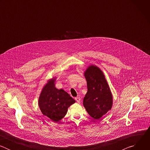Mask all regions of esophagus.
<instances>
[{
    "label": "esophagus",
    "instance_id": "1",
    "mask_svg": "<svg viewBox=\"0 0 150 150\" xmlns=\"http://www.w3.org/2000/svg\"><path fill=\"white\" fill-rule=\"evenodd\" d=\"M75 100L78 102V103H79L81 101V98L79 97H77L75 98Z\"/></svg>",
    "mask_w": 150,
    "mask_h": 150
}]
</instances>
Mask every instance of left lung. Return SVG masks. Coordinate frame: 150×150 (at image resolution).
I'll use <instances>...</instances> for the list:
<instances>
[{
	"label": "left lung",
	"mask_w": 150,
	"mask_h": 150,
	"mask_svg": "<svg viewBox=\"0 0 150 150\" xmlns=\"http://www.w3.org/2000/svg\"><path fill=\"white\" fill-rule=\"evenodd\" d=\"M84 76L88 91L83 98V104L90 116L98 120L111 110L112 94L103 72L97 66H89Z\"/></svg>",
	"instance_id": "obj_1"
}]
</instances>
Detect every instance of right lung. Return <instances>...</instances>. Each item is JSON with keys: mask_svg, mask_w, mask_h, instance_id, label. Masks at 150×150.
I'll return each mask as SVG.
<instances>
[{"mask_svg": "<svg viewBox=\"0 0 150 150\" xmlns=\"http://www.w3.org/2000/svg\"><path fill=\"white\" fill-rule=\"evenodd\" d=\"M55 81L54 78L49 79L42 88L38 98V106L43 115L57 122L66 115L68 108L75 100L63 89L56 88Z\"/></svg>", "mask_w": 150, "mask_h": 150, "instance_id": "right-lung-1", "label": "right lung"}]
</instances>
